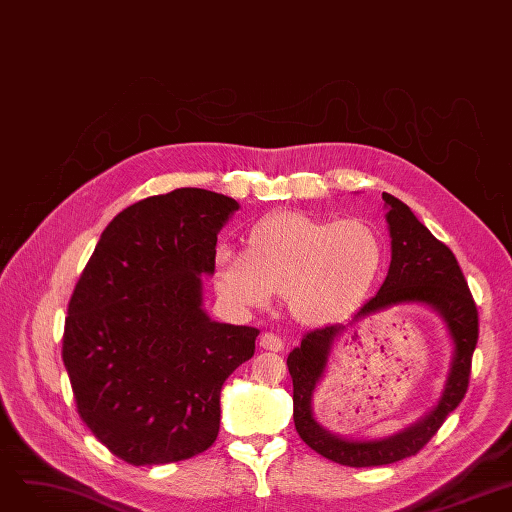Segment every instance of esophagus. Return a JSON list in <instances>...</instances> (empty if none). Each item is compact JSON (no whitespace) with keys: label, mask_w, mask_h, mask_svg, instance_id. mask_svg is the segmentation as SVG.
Masks as SVG:
<instances>
[{"label":"esophagus","mask_w":512,"mask_h":512,"mask_svg":"<svg viewBox=\"0 0 512 512\" xmlns=\"http://www.w3.org/2000/svg\"><path fill=\"white\" fill-rule=\"evenodd\" d=\"M259 346H261L263 350L280 352L282 348H285V342H282V339H280L278 335H274V333H263L261 339H259Z\"/></svg>","instance_id":"1"}]
</instances>
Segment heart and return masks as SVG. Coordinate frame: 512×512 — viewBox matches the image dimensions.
I'll use <instances>...</instances> for the list:
<instances>
[{
  "instance_id": "b5f03b06",
  "label": "heart",
  "mask_w": 512,
  "mask_h": 512,
  "mask_svg": "<svg viewBox=\"0 0 512 512\" xmlns=\"http://www.w3.org/2000/svg\"><path fill=\"white\" fill-rule=\"evenodd\" d=\"M382 259V238L365 219L282 211L251 227L246 251L219 246L215 285L236 310H257L274 293L285 295L297 320L318 327L361 306Z\"/></svg>"
}]
</instances>
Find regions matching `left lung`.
I'll list each match as a JSON object with an SVG mask.
<instances>
[{
	"instance_id": "obj_1",
	"label": "left lung",
	"mask_w": 512,
	"mask_h": 512,
	"mask_svg": "<svg viewBox=\"0 0 512 512\" xmlns=\"http://www.w3.org/2000/svg\"><path fill=\"white\" fill-rule=\"evenodd\" d=\"M388 206V227L392 238V259L384 285L352 318H365L396 304H424L437 310L447 323L453 339V361L439 405L426 418L388 439L350 441L331 434L312 415V394L325 373L335 339L346 331L344 325H329L304 335L289 358L293 377V422L301 441L320 456L352 466H384L418 453L456 409L468 390L472 352L479 339V312L456 255L447 244L434 238L418 221L411 208L390 194H382Z\"/></svg>"
}]
</instances>
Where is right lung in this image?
I'll return each mask as SVG.
<instances>
[{
  "label": "right lung",
  "mask_w": 512,
  "mask_h": 512,
  "mask_svg": "<svg viewBox=\"0 0 512 512\" xmlns=\"http://www.w3.org/2000/svg\"><path fill=\"white\" fill-rule=\"evenodd\" d=\"M238 202L198 187L113 217L69 299L63 363L82 422L132 466L194 458L219 434L221 386L255 354V327L202 310L217 234Z\"/></svg>",
  "instance_id": "1"
}]
</instances>
